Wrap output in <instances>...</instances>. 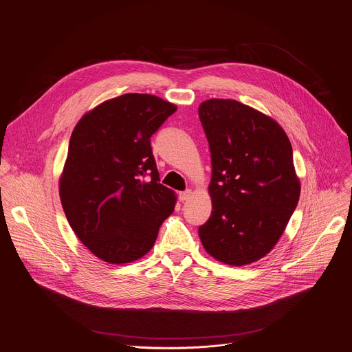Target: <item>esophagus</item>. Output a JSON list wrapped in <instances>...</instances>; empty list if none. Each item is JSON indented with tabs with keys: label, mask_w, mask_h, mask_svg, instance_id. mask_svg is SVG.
<instances>
[{
	"label": "esophagus",
	"mask_w": 352,
	"mask_h": 352,
	"mask_svg": "<svg viewBox=\"0 0 352 352\" xmlns=\"http://www.w3.org/2000/svg\"><path fill=\"white\" fill-rule=\"evenodd\" d=\"M190 196H192V190L188 189V190L179 193V200H181V201H186V200L190 199Z\"/></svg>",
	"instance_id": "obj_1"
}]
</instances>
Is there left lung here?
<instances>
[{
  "label": "left lung",
  "mask_w": 352,
  "mask_h": 352,
  "mask_svg": "<svg viewBox=\"0 0 352 352\" xmlns=\"http://www.w3.org/2000/svg\"><path fill=\"white\" fill-rule=\"evenodd\" d=\"M199 117L212 166L201 245L219 263L253 264L276 246L300 199L292 144L272 117L235 99H207Z\"/></svg>",
  "instance_id": "8db88e82"
}]
</instances>
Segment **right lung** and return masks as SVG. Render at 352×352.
Wrapping results in <instances>:
<instances>
[{
  "instance_id": "obj_1",
  "label": "right lung",
  "mask_w": 352,
  "mask_h": 352,
  "mask_svg": "<svg viewBox=\"0 0 352 352\" xmlns=\"http://www.w3.org/2000/svg\"><path fill=\"white\" fill-rule=\"evenodd\" d=\"M177 104L124 94L88 110L76 124L59 177L63 211L99 260L129 264L155 245L177 195L162 185L151 137Z\"/></svg>"
}]
</instances>
